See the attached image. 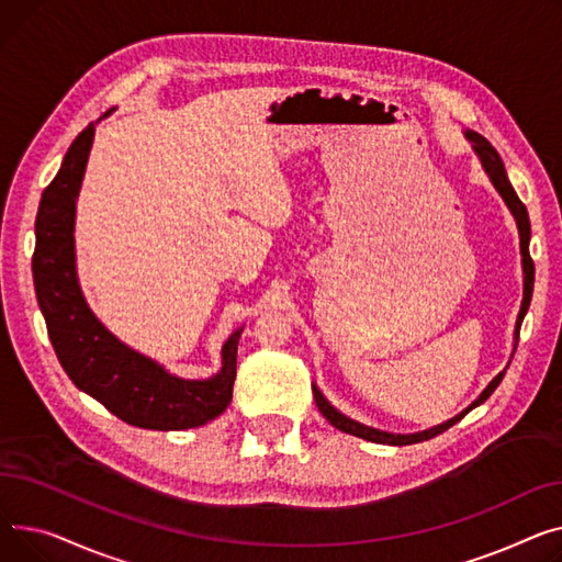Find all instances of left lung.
<instances>
[{
	"instance_id": "obj_1",
	"label": "left lung",
	"mask_w": 562,
	"mask_h": 562,
	"mask_svg": "<svg viewBox=\"0 0 562 562\" xmlns=\"http://www.w3.org/2000/svg\"><path fill=\"white\" fill-rule=\"evenodd\" d=\"M468 138L474 143V149L476 154L481 156V162L485 172L490 175L494 188L499 190V194L506 200L508 209L513 211L515 220H517V226H519V245H521V266H524V302H521V311H519V317H517V340H519V326H521V319L526 315V311H529L531 306V296H533V281H536V266H533V258L529 254V240H531V222H529V213H526V206L521 204V200L517 196V192L513 190L508 177H506V168H504V160L499 156V151L494 149L481 134H474V131H468ZM506 370L499 372L497 376H494L490 381V385L481 392V397L460 415H456L453 419L436 426V428H428V431H422V434H413V436H394V434H385V431H376V428H370V426H362L349 417H345L342 413H338L331 404H328L322 392L317 387H313V394H315V404L319 408V413L331 422L336 428H340V431L349 434V436H356V438H362V440H370V442H379V445H392V447H404V445H415V442H424V440H431L440 434H445L449 426H453L456 422L463 419L472 408H476L479 404H483L490 394L497 390V385L502 383Z\"/></svg>"
}]
</instances>
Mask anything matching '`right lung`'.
<instances>
[{
	"label": "right lung",
	"instance_id": "1",
	"mask_svg": "<svg viewBox=\"0 0 562 562\" xmlns=\"http://www.w3.org/2000/svg\"><path fill=\"white\" fill-rule=\"evenodd\" d=\"M92 134L94 126L88 124L75 138L60 170L45 188L36 215L31 268L52 347L72 383L122 422L154 431L202 426L222 415L234 397L243 328L222 347L220 374L209 381H183L124 347L97 322L77 283L72 238L75 204Z\"/></svg>",
	"mask_w": 562,
	"mask_h": 562
}]
</instances>
